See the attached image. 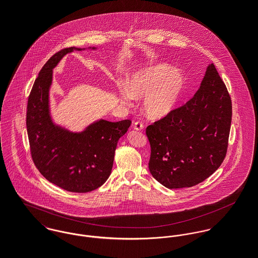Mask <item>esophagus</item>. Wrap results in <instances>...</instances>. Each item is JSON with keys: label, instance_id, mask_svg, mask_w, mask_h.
Returning <instances> with one entry per match:
<instances>
[{"label": "esophagus", "instance_id": "1", "mask_svg": "<svg viewBox=\"0 0 258 258\" xmlns=\"http://www.w3.org/2000/svg\"><path fill=\"white\" fill-rule=\"evenodd\" d=\"M133 128H134V130L140 131V130H142V129L144 128V124H143L142 122H140V121H136V122L133 124Z\"/></svg>", "mask_w": 258, "mask_h": 258}]
</instances>
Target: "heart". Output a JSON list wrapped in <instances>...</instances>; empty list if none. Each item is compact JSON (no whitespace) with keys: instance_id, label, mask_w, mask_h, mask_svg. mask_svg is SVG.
<instances>
[{"instance_id":"obj_1","label":"heart","mask_w":258,"mask_h":258,"mask_svg":"<svg viewBox=\"0 0 258 258\" xmlns=\"http://www.w3.org/2000/svg\"><path fill=\"white\" fill-rule=\"evenodd\" d=\"M184 89V77L165 63H156L132 74L127 85L118 86L122 103L131 105L143 97V110L149 118L160 119L177 107Z\"/></svg>"}]
</instances>
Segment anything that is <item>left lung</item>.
I'll use <instances>...</instances> for the list:
<instances>
[{"instance_id": "left-lung-1", "label": "left lung", "mask_w": 258, "mask_h": 258, "mask_svg": "<svg viewBox=\"0 0 258 258\" xmlns=\"http://www.w3.org/2000/svg\"><path fill=\"white\" fill-rule=\"evenodd\" d=\"M231 115L230 96L211 63L191 99L148 126L152 176L168 188L208 179L226 155Z\"/></svg>"}]
</instances>
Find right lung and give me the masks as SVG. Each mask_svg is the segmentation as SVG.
Instances as JSON below:
<instances>
[{
    "mask_svg": "<svg viewBox=\"0 0 258 258\" xmlns=\"http://www.w3.org/2000/svg\"><path fill=\"white\" fill-rule=\"evenodd\" d=\"M84 49L64 48L46 61L32 88L27 111L28 136L37 170L50 183L73 192L91 191L106 182L118 140L131 125L130 120L100 119L81 132H73L52 121L49 108L52 71L66 54Z\"/></svg>",
    "mask_w": 258,
    "mask_h": 258,
    "instance_id": "add662e5",
    "label": "right lung"
}]
</instances>
